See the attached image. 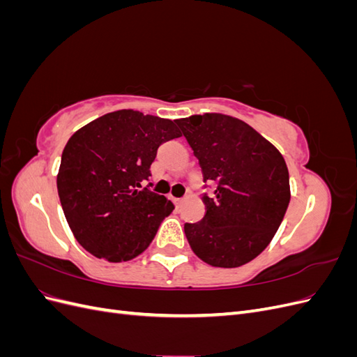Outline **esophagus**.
<instances>
[{
	"label": "esophagus",
	"instance_id": "esophagus-1",
	"mask_svg": "<svg viewBox=\"0 0 357 357\" xmlns=\"http://www.w3.org/2000/svg\"><path fill=\"white\" fill-rule=\"evenodd\" d=\"M183 201H185V199H183V198H174V202H176L177 207H180V205L183 204Z\"/></svg>",
	"mask_w": 357,
	"mask_h": 357
}]
</instances>
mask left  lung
I'll list each match as a JSON object with an SVG mask.
<instances>
[{"label": "left lung", "instance_id": "obj_1", "mask_svg": "<svg viewBox=\"0 0 357 357\" xmlns=\"http://www.w3.org/2000/svg\"><path fill=\"white\" fill-rule=\"evenodd\" d=\"M204 181H215L214 197L204 195L205 215L186 223V238L205 264L236 268L271 243L290 201L284 158L240 119L205 113L177 119Z\"/></svg>", "mask_w": 357, "mask_h": 357}]
</instances>
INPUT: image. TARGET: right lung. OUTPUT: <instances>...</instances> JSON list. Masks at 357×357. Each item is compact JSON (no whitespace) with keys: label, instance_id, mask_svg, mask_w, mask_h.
<instances>
[{"label":"right lung","instance_id":"add662e5","mask_svg":"<svg viewBox=\"0 0 357 357\" xmlns=\"http://www.w3.org/2000/svg\"><path fill=\"white\" fill-rule=\"evenodd\" d=\"M180 135L169 119L135 110L107 113L71 135L56 185L84 250L109 262L131 261L146 250L174 204L139 188L158 147Z\"/></svg>","mask_w":357,"mask_h":357}]
</instances>
